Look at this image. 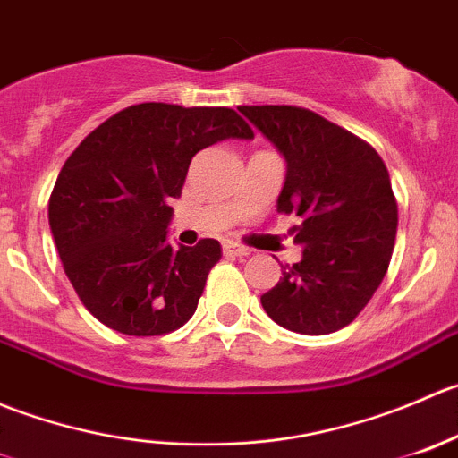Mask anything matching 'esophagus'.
<instances>
[{"label": "esophagus", "instance_id": "obj_1", "mask_svg": "<svg viewBox=\"0 0 458 458\" xmlns=\"http://www.w3.org/2000/svg\"><path fill=\"white\" fill-rule=\"evenodd\" d=\"M223 251L227 253V256L244 258V256H249V253H251V249H249V247H244V244H238V242H233V240H227V242L223 244Z\"/></svg>", "mask_w": 458, "mask_h": 458}]
</instances>
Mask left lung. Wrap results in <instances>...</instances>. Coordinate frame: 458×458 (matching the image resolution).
<instances>
[{
  "instance_id": "1",
  "label": "left lung",
  "mask_w": 458,
  "mask_h": 458,
  "mask_svg": "<svg viewBox=\"0 0 458 458\" xmlns=\"http://www.w3.org/2000/svg\"><path fill=\"white\" fill-rule=\"evenodd\" d=\"M287 160L278 214L296 216L302 260L262 293L271 320L298 334L350 325L385 278L398 207L387 166L372 144L301 106H238Z\"/></svg>"
}]
</instances>
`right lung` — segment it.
I'll return each instance as SVG.
<instances>
[{
	"mask_svg": "<svg viewBox=\"0 0 458 458\" xmlns=\"http://www.w3.org/2000/svg\"><path fill=\"white\" fill-rule=\"evenodd\" d=\"M227 138L251 140L233 108L144 102L90 131L62 166L48 223L81 305L126 336H160L196 311L218 240L166 244L171 198L193 156Z\"/></svg>",
	"mask_w": 458,
	"mask_h": 458,
	"instance_id": "obj_1",
	"label": "right lung"
}]
</instances>
